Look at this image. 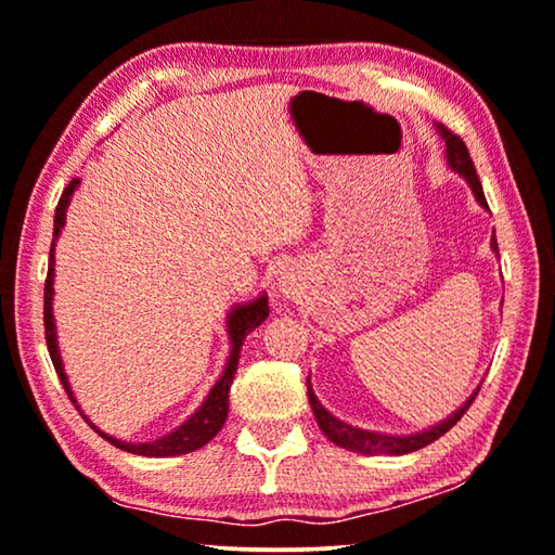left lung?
Wrapping results in <instances>:
<instances>
[{
	"label": "left lung",
	"instance_id": "1",
	"mask_svg": "<svg viewBox=\"0 0 555 555\" xmlns=\"http://www.w3.org/2000/svg\"><path fill=\"white\" fill-rule=\"evenodd\" d=\"M438 131H441L443 142H446V156H449V164L453 171H459L463 179L468 181L470 189H474V194L478 198V204L486 206L489 209V204H486V196H483V186L481 181H478V173L474 167V159H470L466 144H463V139L459 134H453L451 129H446L443 124H438ZM493 251H499V244H495V238L491 242ZM309 386V384H306ZM476 393L470 396V399L463 403V406L449 416L441 424L428 428L424 434H413V436H386V434H374V431H363V428H353L349 424H344V421H338L331 416V413L321 406L317 396H313L311 386H309V401H311V409H313V416H317V424L328 441H334L336 446H341V449H349V451H357V453H369V456H374V453H382V456H401V453H411V451H418L424 449V446L434 443L436 438H441L446 431H451L453 426L459 424L463 413L468 411L470 403H474Z\"/></svg>",
	"mask_w": 555,
	"mask_h": 555
}]
</instances>
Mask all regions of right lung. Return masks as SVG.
I'll use <instances>...</instances> for the list:
<instances>
[{
    "label": "right lung",
    "instance_id": "obj_1",
    "mask_svg": "<svg viewBox=\"0 0 555 555\" xmlns=\"http://www.w3.org/2000/svg\"><path fill=\"white\" fill-rule=\"evenodd\" d=\"M77 184H79V179H72L69 184L64 186V192L60 196V204H56V211H54V242H56V236H60V231L64 227L66 204H69V196L74 194V189H77ZM54 242H52V249H49V269H47V281H44V338H47V349H49V357H52L56 376H60V382L64 386L66 396H69L74 406H77V401H74V393H72V388H69V382H66V376H64V366H62V359H60V349H56V334H54V313H52V296H54V288H52V284H54ZM267 317H269L267 296H261V299H256L251 304L238 306V309H234V313H231V317H229L231 357L227 361L224 374H221L217 386L211 388V393L206 396V401L202 403V409H198L194 416L186 421V424H181L177 431H171L169 436L156 438V441H152V443H127V441H119V438H114V436L102 434L94 424H89V426H92L96 434H102V438H106V441H109L112 446H117V449L129 451V453H139V456L164 459V456H179V453H189V451L202 449L204 443H209L211 438L221 431V426H224V421H227V413H229V388H231V382H234V374H236V366H238V353H242L244 338H246V334H251V331L259 326ZM81 416H85V413H81ZM85 421H89V418L85 416Z\"/></svg>",
    "mask_w": 555,
    "mask_h": 555
}]
</instances>
